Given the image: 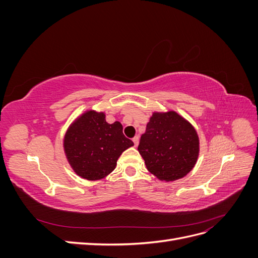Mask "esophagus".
Listing matches in <instances>:
<instances>
[{
    "label": "esophagus",
    "instance_id": "obj_1",
    "mask_svg": "<svg viewBox=\"0 0 258 258\" xmlns=\"http://www.w3.org/2000/svg\"><path fill=\"white\" fill-rule=\"evenodd\" d=\"M132 141H134V144L137 147L139 145V137H135L134 139H132Z\"/></svg>",
    "mask_w": 258,
    "mask_h": 258
}]
</instances>
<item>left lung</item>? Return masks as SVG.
Segmentation results:
<instances>
[{"mask_svg": "<svg viewBox=\"0 0 258 258\" xmlns=\"http://www.w3.org/2000/svg\"><path fill=\"white\" fill-rule=\"evenodd\" d=\"M138 151L152 174L160 181H176L196 165L199 137L192 124L175 111L154 112Z\"/></svg>", "mask_w": 258, "mask_h": 258, "instance_id": "left-lung-1", "label": "left lung"}]
</instances>
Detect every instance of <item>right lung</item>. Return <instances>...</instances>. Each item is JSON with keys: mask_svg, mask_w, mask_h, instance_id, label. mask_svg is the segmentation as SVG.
Here are the masks:
<instances>
[{"mask_svg": "<svg viewBox=\"0 0 258 258\" xmlns=\"http://www.w3.org/2000/svg\"><path fill=\"white\" fill-rule=\"evenodd\" d=\"M134 142L122 134L119 121L108 123L104 112L85 111L70 124L63 150L69 165L84 179L98 181L116 168L122 152Z\"/></svg>", "mask_w": 258, "mask_h": 258, "instance_id": "obj_1", "label": "right lung"}]
</instances>
